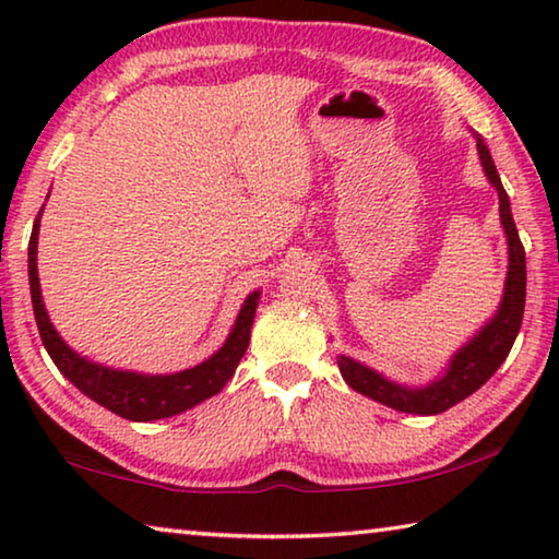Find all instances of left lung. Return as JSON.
<instances>
[{
	"label": "left lung",
	"mask_w": 559,
	"mask_h": 559,
	"mask_svg": "<svg viewBox=\"0 0 559 559\" xmlns=\"http://www.w3.org/2000/svg\"><path fill=\"white\" fill-rule=\"evenodd\" d=\"M473 138H476L480 167H484L488 182L493 185L498 192L500 224H503V231L508 239L506 286H503V298H500L493 318H488V323L480 328L468 343H463L456 353L451 355L449 365L443 367V372L439 377H433L431 382L421 386L394 382L390 377H384L377 370H372V367L357 362L353 357L337 355L340 374H343V380L353 386L355 392L370 396V400L404 414H421V416L441 414L451 409L453 404L466 400V396H471L476 390H480V386L496 374L498 367L506 362L510 347H513L518 337L520 323H523L525 251H523V243H520L513 212H510V200L503 189V182H500L498 177V169H496L493 157H490V150L478 132H473Z\"/></svg>",
	"instance_id": "1"
}]
</instances>
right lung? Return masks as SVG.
Listing matches in <instances>:
<instances>
[{"mask_svg":"<svg viewBox=\"0 0 559 559\" xmlns=\"http://www.w3.org/2000/svg\"><path fill=\"white\" fill-rule=\"evenodd\" d=\"M51 194V192H49ZM44 212V206H41ZM41 212L36 216L32 239H29V288L34 318L39 325V335L44 340L46 353L51 355L53 365L71 384L91 396L93 402L106 406L108 412L122 416L130 421H155L167 416L182 414L192 406L202 404L210 396L219 394L224 384L231 380V374L239 367L241 357L249 347L253 316H257L261 290H253L246 296L239 316L234 320V328L224 345L216 349L204 362L179 370L173 374H145L132 370H116L93 359L75 353L73 347L63 343L59 330L53 328L49 313H46L41 298L39 269H36V246H39V226Z\"/></svg>","mask_w":559,"mask_h":559,"instance_id":"1","label":"right lung"}]
</instances>
